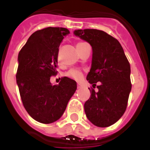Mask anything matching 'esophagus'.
Instances as JSON below:
<instances>
[{"label": "esophagus", "mask_w": 150, "mask_h": 150, "mask_svg": "<svg viewBox=\"0 0 150 150\" xmlns=\"http://www.w3.org/2000/svg\"><path fill=\"white\" fill-rule=\"evenodd\" d=\"M77 87H78V89H81L82 87V84H80V83H78L77 84Z\"/></svg>", "instance_id": "34e87169"}]
</instances>
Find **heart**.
<instances>
[{
    "instance_id": "obj_1",
    "label": "heart",
    "mask_w": 150,
    "mask_h": 150,
    "mask_svg": "<svg viewBox=\"0 0 150 150\" xmlns=\"http://www.w3.org/2000/svg\"><path fill=\"white\" fill-rule=\"evenodd\" d=\"M83 43H78L77 45H76V47H79L80 45H82ZM66 75L68 77L72 78V79L75 80H81L82 78V73L79 70H78V69H71V70H69L68 72L66 73Z\"/></svg>"
}]
</instances>
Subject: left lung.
Listing matches in <instances>:
<instances>
[{"instance_id": "obj_1", "label": "left lung", "mask_w": 150, "mask_h": 150, "mask_svg": "<svg viewBox=\"0 0 150 150\" xmlns=\"http://www.w3.org/2000/svg\"><path fill=\"white\" fill-rule=\"evenodd\" d=\"M75 36L92 47L91 68L86 79L98 91L90 90L85 103L87 118L94 125L105 128L116 123L125 111L132 89L130 64L118 40L98 29H77Z\"/></svg>"}]
</instances>
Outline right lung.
<instances>
[{"instance_id":"right-lung-1","label":"right lung","mask_w":150,"mask_h":150,"mask_svg":"<svg viewBox=\"0 0 150 150\" xmlns=\"http://www.w3.org/2000/svg\"><path fill=\"white\" fill-rule=\"evenodd\" d=\"M69 33L65 28L47 27L29 36L18 56L16 82L25 109L38 122L57 121L77 89L76 82L64 77L53 85L57 74L59 46Z\"/></svg>"}]
</instances>
